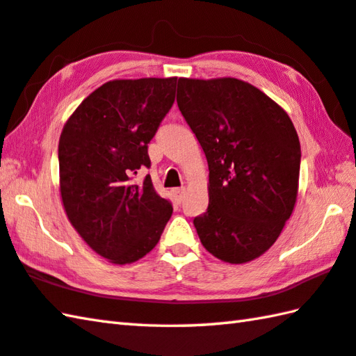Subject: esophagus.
<instances>
[{
    "label": "esophagus",
    "mask_w": 356,
    "mask_h": 356,
    "mask_svg": "<svg viewBox=\"0 0 356 356\" xmlns=\"http://www.w3.org/2000/svg\"><path fill=\"white\" fill-rule=\"evenodd\" d=\"M184 192H186L184 187H178V189H173V197H175V201H177L178 204L181 203V201H183Z\"/></svg>",
    "instance_id": "obj_1"
}]
</instances>
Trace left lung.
I'll return each instance as SVG.
<instances>
[{
    "instance_id": "obj_1",
    "label": "left lung",
    "mask_w": 356,
    "mask_h": 356,
    "mask_svg": "<svg viewBox=\"0 0 356 356\" xmlns=\"http://www.w3.org/2000/svg\"><path fill=\"white\" fill-rule=\"evenodd\" d=\"M178 108L209 165V206L193 218L212 256L245 264L282 232L296 204L300 144L291 119L238 79H179Z\"/></svg>"
}]
</instances>
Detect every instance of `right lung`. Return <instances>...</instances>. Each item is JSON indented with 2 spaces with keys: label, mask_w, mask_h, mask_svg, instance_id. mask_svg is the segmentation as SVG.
<instances>
[{
  "label": "right lung",
  "mask_w": 356,
  "mask_h": 356,
  "mask_svg": "<svg viewBox=\"0 0 356 356\" xmlns=\"http://www.w3.org/2000/svg\"><path fill=\"white\" fill-rule=\"evenodd\" d=\"M177 77L111 80L92 91L58 140L60 193L71 225L100 256L125 265L150 252L172 216L150 175L149 143L175 102Z\"/></svg>",
  "instance_id": "add662e5"
}]
</instances>
